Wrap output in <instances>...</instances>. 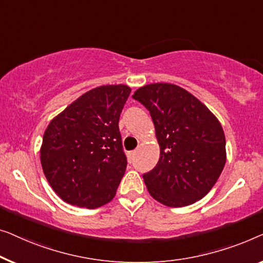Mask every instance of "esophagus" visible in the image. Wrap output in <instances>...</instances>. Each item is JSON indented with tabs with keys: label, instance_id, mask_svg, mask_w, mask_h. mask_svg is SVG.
Here are the masks:
<instances>
[{
	"label": "esophagus",
	"instance_id": "34e87169",
	"mask_svg": "<svg viewBox=\"0 0 263 263\" xmlns=\"http://www.w3.org/2000/svg\"><path fill=\"white\" fill-rule=\"evenodd\" d=\"M135 155H136V151H132V153L128 154V157H130V160H132V158H133V156H135Z\"/></svg>",
	"mask_w": 263,
	"mask_h": 263
}]
</instances>
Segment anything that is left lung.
Segmentation results:
<instances>
[{
    "instance_id": "8db88e82",
    "label": "left lung",
    "mask_w": 263,
    "mask_h": 263,
    "mask_svg": "<svg viewBox=\"0 0 263 263\" xmlns=\"http://www.w3.org/2000/svg\"><path fill=\"white\" fill-rule=\"evenodd\" d=\"M132 98L150 112L160 145L156 167L143 175L150 195L169 207L200 200L212 190L227 162L219 120L176 84H146Z\"/></svg>"
}]
</instances>
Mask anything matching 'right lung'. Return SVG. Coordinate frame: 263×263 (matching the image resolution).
Here are the masks:
<instances>
[{
    "label": "right lung",
    "instance_id": "add662e5",
    "mask_svg": "<svg viewBox=\"0 0 263 263\" xmlns=\"http://www.w3.org/2000/svg\"><path fill=\"white\" fill-rule=\"evenodd\" d=\"M130 93L125 84L94 88L51 120L40 162L62 200L96 209L116 197L127 165L119 118Z\"/></svg>",
    "mask_w": 263,
    "mask_h": 263
}]
</instances>
